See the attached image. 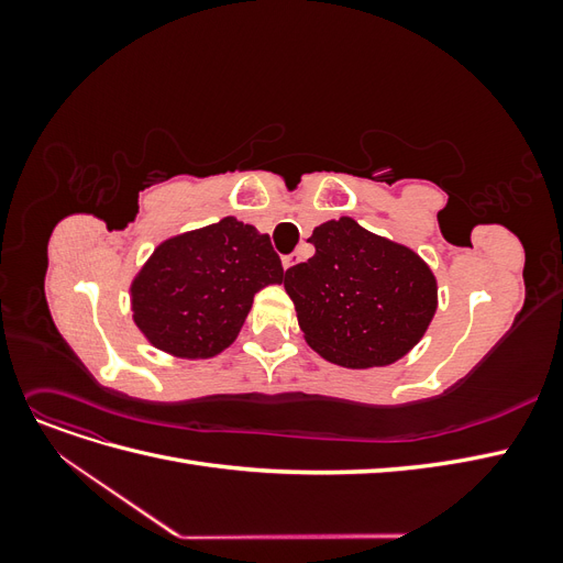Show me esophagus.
Masks as SVG:
<instances>
[{
	"label": "esophagus",
	"instance_id": "34e87169",
	"mask_svg": "<svg viewBox=\"0 0 563 563\" xmlns=\"http://www.w3.org/2000/svg\"><path fill=\"white\" fill-rule=\"evenodd\" d=\"M302 261V255H300V251H294V253H288V255H284L282 258V263H284V267L288 269V267H294V265H298Z\"/></svg>",
	"mask_w": 563,
	"mask_h": 563
}]
</instances>
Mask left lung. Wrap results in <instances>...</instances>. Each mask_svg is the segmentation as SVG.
Here are the masks:
<instances>
[{
  "instance_id": "8db88e82",
  "label": "left lung",
  "mask_w": 563,
  "mask_h": 563,
  "mask_svg": "<svg viewBox=\"0 0 563 563\" xmlns=\"http://www.w3.org/2000/svg\"><path fill=\"white\" fill-rule=\"evenodd\" d=\"M314 255L286 269L300 331L323 360L347 368L395 364L437 312V279L416 251L352 218L314 228Z\"/></svg>"
}]
</instances>
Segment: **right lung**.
Instances as JSON below:
<instances>
[{
	"label": "right lung",
	"instance_id": "right-lung-1",
	"mask_svg": "<svg viewBox=\"0 0 563 563\" xmlns=\"http://www.w3.org/2000/svg\"><path fill=\"white\" fill-rule=\"evenodd\" d=\"M269 236L232 216L162 242L131 284L135 327L180 360H207L234 343L253 296L282 284Z\"/></svg>",
	"mask_w": 563,
	"mask_h": 563
}]
</instances>
